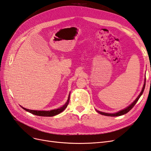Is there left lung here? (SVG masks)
Listing matches in <instances>:
<instances>
[{
    "mask_svg": "<svg viewBox=\"0 0 151 151\" xmlns=\"http://www.w3.org/2000/svg\"><path fill=\"white\" fill-rule=\"evenodd\" d=\"M145 82H144V86L142 88V91L140 92V94L138 96V97L136 98V99L135 100V101L132 103L130 105H129V106L127 107L126 108H125L124 109H122V110L118 111L117 113H104V112H101V111H98L96 110V111L98 113H99V114H101V115H105V116H121V115H125V114L127 113L128 112H129L130 109H132V108H133L135 104L137 103V102L138 101V100L139 99L140 97L141 96V95L142 94L144 91V89H145Z\"/></svg>",
    "mask_w": 151,
    "mask_h": 151,
    "instance_id": "8db88e82",
    "label": "left lung"
}]
</instances>
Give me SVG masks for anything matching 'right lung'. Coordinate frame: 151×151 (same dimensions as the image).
Wrapping results in <instances>:
<instances>
[{"mask_svg": "<svg viewBox=\"0 0 151 151\" xmlns=\"http://www.w3.org/2000/svg\"><path fill=\"white\" fill-rule=\"evenodd\" d=\"M69 99H70V93L69 95H68V99L67 102L65 103V104L62 106V107L59 108L58 109H53V110H50V111H38V110H31V109H26L24 107H22L23 108L24 110L28 111L33 115H38V116H53L55 115H57L58 114L60 113L61 112H62L64 109L67 108V105L68 104V102H69Z\"/></svg>", "mask_w": 151, "mask_h": 151, "instance_id": "obj_1", "label": "right lung"}]
</instances>
